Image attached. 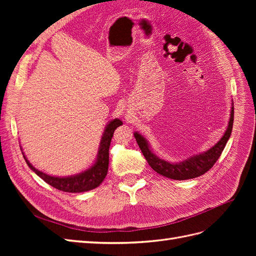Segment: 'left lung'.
<instances>
[{"label": "left lung", "instance_id": "8db88e82", "mask_svg": "<svg viewBox=\"0 0 256 256\" xmlns=\"http://www.w3.org/2000/svg\"><path fill=\"white\" fill-rule=\"evenodd\" d=\"M233 122L234 104H232L228 128L222 138L218 141V143H216L208 150L200 152L198 154H193V156L180 162H168L159 158L152 152L148 141L142 134L134 132V138L138 147H140V150L144 154L145 159L148 162V164L158 174L175 180H186L203 175L214 166L216 161L221 156V152H223L224 147H226L230 136L232 129H233Z\"/></svg>", "mask_w": 256, "mask_h": 256}]
</instances>
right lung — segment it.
Segmentation results:
<instances>
[{
  "instance_id": "1",
  "label": "right lung",
  "mask_w": 256,
  "mask_h": 256,
  "mask_svg": "<svg viewBox=\"0 0 256 256\" xmlns=\"http://www.w3.org/2000/svg\"><path fill=\"white\" fill-rule=\"evenodd\" d=\"M122 125V122L118 118H114L106 126L104 132L102 134V140H100L99 150L97 154V158L90 168H88L85 171L72 175V176H65V177H58V176H51L46 174L40 170H37L32 164L28 160L24 152H22L23 158L28 164V168L40 176L42 180L49 184L52 187L60 191L69 192V193H80L90 191L97 188L98 186L104 182L108 174V168H109V148L111 140L115 129Z\"/></svg>"
}]
</instances>
